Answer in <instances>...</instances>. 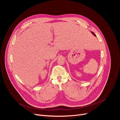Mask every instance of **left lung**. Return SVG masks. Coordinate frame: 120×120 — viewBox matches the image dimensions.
I'll list each match as a JSON object with an SVG mask.
<instances>
[{
  "mask_svg": "<svg viewBox=\"0 0 120 120\" xmlns=\"http://www.w3.org/2000/svg\"><path fill=\"white\" fill-rule=\"evenodd\" d=\"M92 33H93V34H94V36H95V34H94V33H93V32H92Z\"/></svg>",
  "mask_w": 120,
  "mask_h": 120,
  "instance_id": "obj_1",
  "label": "left lung"
}]
</instances>
